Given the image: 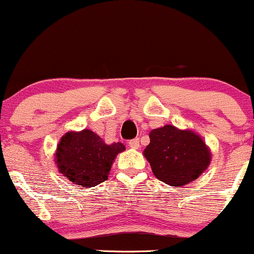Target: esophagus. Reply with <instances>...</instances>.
<instances>
[{
  "mask_svg": "<svg viewBox=\"0 0 254 254\" xmlns=\"http://www.w3.org/2000/svg\"><path fill=\"white\" fill-rule=\"evenodd\" d=\"M129 147L132 149H138L140 148V140L138 138H133V140L129 141Z\"/></svg>",
  "mask_w": 254,
  "mask_h": 254,
  "instance_id": "esophagus-1",
  "label": "esophagus"
}]
</instances>
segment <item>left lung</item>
<instances>
[{
	"label": "left lung",
	"instance_id": "left-lung-1",
	"mask_svg": "<svg viewBox=\"0 0 254 254\" xmlns=\"http://www.w3.org/2000/svg\"><path fill=\"white\" fill-rule=\"evenodd\" d=\"M150 142L143 150L154 176L161 182L180 188L205 172L212 159L204 138L193 130L174 125L153 129Z\"/></svg>",
	"mask_w": 254,
	"mask_h": 254
}]
</instances>
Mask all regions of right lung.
<instances>
[{
    "instance_id": "obj_1",
    "label": "right lung",
    "mask_w": 254,
    "mask_h": 254,
    "mask_svg": "<svg viewBox=\"0 0 254 254\" xmlns=\"http://www.w3.org/2000/svg\"><path fill=\"white\" fill-rule=\"evenodd\" d=\"M124 150L121 142L107 144L97 133L84 129L68 131L60 138L54 160L69 182L91 188L107 180L114 159Z\"/></svg>"
}]
</instances>
